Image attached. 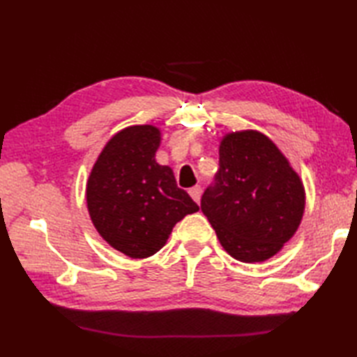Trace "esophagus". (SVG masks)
Segmentation results:
<instances>
[{"instance_id": "34e87169", "label": "esophagus", "mask_w": 357, "mask_h": 357, "mask_svg": "<svg viewBox=\"0 0 357 357\" xmlns=\"http://www.w3.org/2000/svg\"><path fill=\"white\" fill-rule=\"evenodd\" d=\"M201 192H202V190H201L199 185H195V187L190 188V190H188V193H190L193 201L198 202V204H199V201H201Z\"/></svg>"}]
</instances>
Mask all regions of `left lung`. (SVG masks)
Instances as JSON below:
<instances>
[{
  "label": "left lung",
  "mask_w": 357,
  "mask_h": 357,
  "mask_svg": "<svg viewBox=\"0 0 357 357\" xmlns=\"http://www.w3.org/2000/svg\"><path fill=\"white\" fill-rule=\"evenodd\" d=\"M304 207L298 173L267 136L255 130L225 136L201 210L227 253L242 262L268 259L298 230Z\"/></svg>",
  "instance_id": "1"
}]
</instances>
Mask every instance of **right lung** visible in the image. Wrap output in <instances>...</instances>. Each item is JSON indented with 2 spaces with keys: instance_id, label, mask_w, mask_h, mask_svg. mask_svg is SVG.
Segmentation results:
<instances>
[{
  "instance_id": "right-lung-1",
  "label": "right lung",
  "mask_w": 357,
  "mask_h": 357,
  "mask_svg": "<svg viewBox=\"0 0 357 357\" xmlns=\"http://www.w3.org/2000/svg\"><path fill=\"white\" fill-rule=\"evenodd\" d=\"M159 141L153 126L124 128L104 147L87 183V207L98 233L135 259L155 255L176 222L199 210L176 185L170 167L155 161Z\"/></svg>"
}]
</instances>
